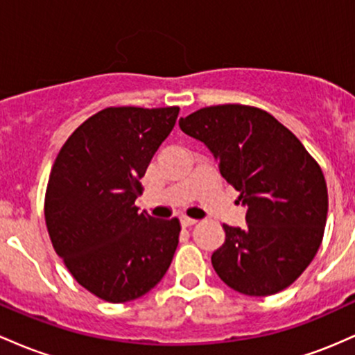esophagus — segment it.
Wrapping results in <instances>:
<instances>
[{"mask_svg": "<svg viewBox=\"0 0 355 355\" xmlns=\"http://www.w3.org/2000/svg\"><path fill=\"white\" fill-rule=\"evenodd\" d=\"M198 220H193V218H188V216H181V225L184 226V228H188V226H193L196 225Z\"/></svg>", "mask_w": 355, "mask_h": 355, "instance_id": "34e87169", "label": "esophagus"}]
</instances>
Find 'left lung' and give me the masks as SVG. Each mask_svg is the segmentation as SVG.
Here are the masks:
<instances>
[{
	"label": "left lung",
	"mask_w": 355,
	"mask_h": 355,
	"mask_svg": "<svg viewBox=\"0 0 355 355\" xmlns=\"http://www.w3.org/2000/svg\"><path fill=\"white\" fill-rule=\"evenodd\" d=\"M179 127L213 153L246 206L245 228L223 225L225 243L211 257L218 277L250 297L292 285L315 257L327 221V184L315 159L257 107H205Z\"/></svg>",
	"instance_id": "left-lung-1"
}]
</instances>
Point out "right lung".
Wrapping results in <instances>:
<instances>
[{"label": "right lung", "mask_w": 355, "mask_h": 355, "mask_svg": "<svg viewBox=\"0 0 355 355\" xmlns=\"http://www.w3.org/2000/svg\"><path fill=\"white\" fill-rule=\"evenodd\" d=\"M179 107H109L67 139L51 167L45 221L51 245L83 288L110 304L146 295L179 243L178 218L139 211V179L171 134Z\"/></svg>", "instance_id": "add662e5"}]
</instances>
